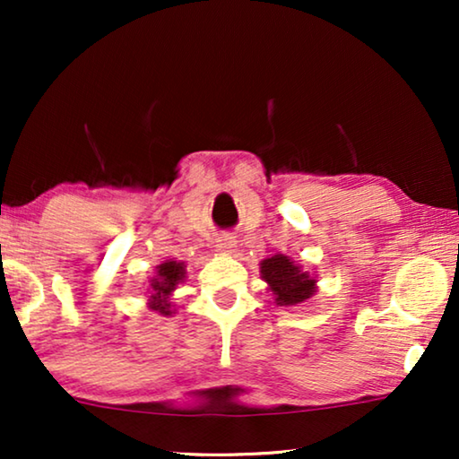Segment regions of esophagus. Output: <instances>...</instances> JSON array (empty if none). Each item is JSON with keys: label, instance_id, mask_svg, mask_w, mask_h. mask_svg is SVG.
Masks as SVG:
<instances>
[{"label": "esophagus", "instance_id": "1", "mask_svg": "<svg viewBox=\"0 0 459 459\" xmlns=\"http://www.w3.org/2000/svg\"><path fill=\"white\" fill-rule=\"evenodd\" d=\"M217 250L223 255L236 253V238L234 236H221L217 240Z\"/></svg>", "mask_w": 459, "mask_h": 459}]
</instances>
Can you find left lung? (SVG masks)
<instances>
[{"instance_id": "left-lung-1", "label": "left lung", "mask_w": 459, "mask_h": 459, "mask_svg": "<svg viewBox=\"0 0 459 459\" xmlns=\"http://www.w3.org/2000/svg\"><path fill=\"white\" fill-rule=\"evenodd\" d=\"M261 280L273 294L278 307H297L307 303L317 292V278L305 272L299 261L288 255H272L259 263Z\"/></svg>"}]
</instances>
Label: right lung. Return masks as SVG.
Here are the masks:
<instances>
[{"instance_id":"add662e5","label":"right lung","mask_w":459,"mask_h":459,"mask_svg":"<svg viewBox=\"0 0 459 459\" xmlns=\"http://www.w3.org/2000/svg\"><path fill=\"white\" fill-rule=\"evenodd\" d=\"M186 263L184 261H162L156 265L154 275L150 278L148 284V309L159 313V316L171 317L175 311L173 305V292L181 281L186 280Z\"/></svg>"}]
</instances>
